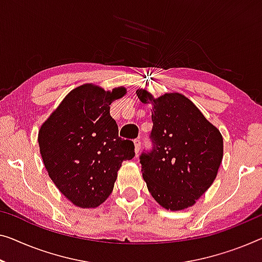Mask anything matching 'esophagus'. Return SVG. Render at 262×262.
<instances>
[{"label": "esophagus", "instance_id": "34e87169", "mask_svg": "<svg viewBox=\"0 0 262 262\" xmlns=\"http://www.w3.org/2000/svg\"><path fill=\"white\" fill-rule=\"evenodd\" d=\"M134 147H135V154L138 155L140 151V148H141V141H140V139L134 140Z\"/></svg>", "mask_w": 262, "mask_h": 262}]
</instances>
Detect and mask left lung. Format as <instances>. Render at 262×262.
Wrapping results in <instances>:
<instances>
[{
    "label": "left lung",
    "instance_id": "1",
    "mask_svg": "<svg viewBox=\"0 0 262 262\" xmlns=\"http://www.w3.org/2000/svg\"><path fill=\"white\" fill-rule=\"evenodd\" d=\"M136 95L153 106V150L140 156L147 188L163 208H188L215 180L224 158L221 133L180 93L155 99L138 89Z\"/></svg>",
    "mask_w": 262,
    "mask_h": 262
}]
</instances>
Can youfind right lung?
I'll return each mask as SVG.
<instances>
[{"label":"right lung","instance_id":"add662e5","mask_svg":"<svg viewBox=\"0 0 262 262\" xmlns=\"http://www.w3.org/2000/svg\"><path fill=\"white\" fill-rule=\"evenodd\" d=\"M112 92L93 83L73 89L38 130V146L49 178L80 208H95L112 194L123 161L134 158V143L119 138L111 116Z\"/></svg>","mask_w":262,"mask_h":262}]
</instances>
